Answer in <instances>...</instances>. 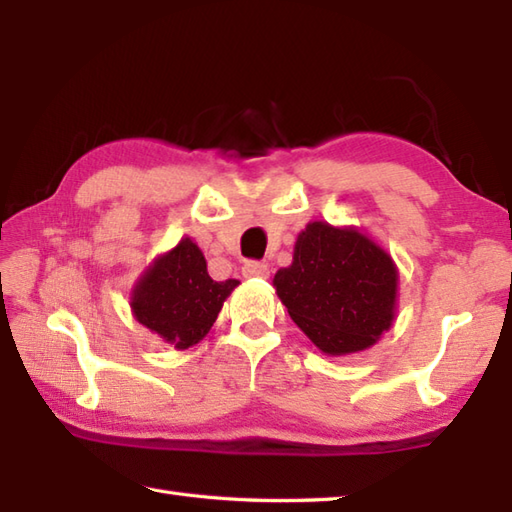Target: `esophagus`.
Returning a JSON list of instances; mask_svg holds the SVG:
<instances>
[{
  "label": "esophagus",
  "mask_w": 512,
  "mask_h": 512,
  "mask_svg": "<svg viewBox=\"0 0 512 512\" xmlns=\"http://www.w3.org/2000/svg\"><path fill=\"white\" fill-rule=\"evenodd\" d=\"M242 275L244 277H268V264L250 259V262H246L242 266Z\"/></svg>",
  "instance_id": "obj_1"
}]
</instances>
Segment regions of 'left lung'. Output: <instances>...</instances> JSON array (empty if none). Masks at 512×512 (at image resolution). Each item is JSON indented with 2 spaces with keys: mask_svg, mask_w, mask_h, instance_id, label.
I'll use <instances>...</instances> for the list:
<instances>
[{
  "mask_svg": "<svg viewBox=\"0 0 512 512\" xmlns=\"http://www.w3.org/2000/svg\"><path fill=\"white\" fill-rule=\"evenodd\" d=\"M275 286L292 321L325 354L365 350L394 321L396 266L352 228L308 224Z\"/></svg>",
  "mask_w": 512,
  "mask_h": 512,
  "instance_id": "left-lung-1",
  "label": "left lung"
}]
</instances>
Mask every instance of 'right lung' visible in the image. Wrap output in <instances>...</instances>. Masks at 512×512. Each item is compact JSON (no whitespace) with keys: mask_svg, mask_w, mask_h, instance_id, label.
<instances>
[{"mask_svg":"<svg viewBox=\"0 0 512 512\" xmlns=\"http://www.w3.org/2000/svg\"><path fill=\"white\" fill-rule=\"evenodd\" d=\"M237 279L213 281L206 259L191 239L156 259L132 297L136 319L178 350L198 343L211 330Z\"/></svg>","mask_w":512,"mask_h":512,"instance_id":"obj_1","label":"right lung"}]
</instances>
